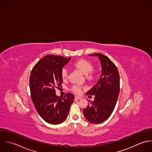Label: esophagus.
I'll return each instance as SVG.
<instances>
[{
	"label": "esophagus",
	"mask_w": 152,
	"mask_h": 152,
	"mask_svg": "<svg viewBox=\"0 0 152 152\" xmlns=\"http://www.w3.org/2000/svg\"><path fill=\"white\" fill-rule=\"evenodd\" d=\"M75 98L76 100H80V99H82V97H81L80 96H76L75 97Z\"/></svg>",
	"instance_id": "obj_1"
}]
</instances>
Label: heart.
<instances>
[{"instance_id":"obj_1","label":"heart","mask_w":152,"mask_h":152,"mask_svg":"<svg viewBox=\"0 0 152 152\" xmlns=\"http://www.w3.org/2000/svg\"><path fill=\"white\" fill-rule=\"evenodd\" d=\"M73 66L76 68L79 69L80 71H81L82 73L86 75L87 78L88 79L93 78V75L92 70L93 69V66L91 61L84 59H81L76 61L73 64ZM61 76L63 80H66L67 78L68 72L66 68L64 67L61 69ZM72 91L76 93H79L81 91V87L79 85H74L72 87Z\"/></svg>"}]
</instances>
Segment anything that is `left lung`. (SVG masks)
<instances>
[{"label":"left lung","instance_id":"obj_1","mask_svg":"<svg viewBox=\"0 0 152 152\" xmlns=\"http://www.w3.org/2000/svg\"><path fill=\"white\" fill-rule=\"evenodd\" d=\"M90 55L99 57L102 75L97 83L86 93L95 97L83 113L88 121L98 124L106 121L115 107L120 91V76L116 65L107 56L100 53Z\"/></svg>","mask_w":152,"mask_h":152}]
</instances>
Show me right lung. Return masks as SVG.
I'll return each mask as SVG.
<instances>
[{"label": "right lung", "instance_id": "right-lung-1", "mask_svg": "<svg viewBox=\"0 0 152 152\" xmlns=\"http://www.w3.org/2000/svg\"><path fill=\"white\" fill-rule=\"evenodd\" d=\"M71 58L47 55L33 67L29 79L31 97L40 117L48 123L58 124L66 119L75 96L67 93L61 98L55 88L61 87V71Z\"/></svg>", "mask_w": 152, "mask_h": 152}]
</instances>
